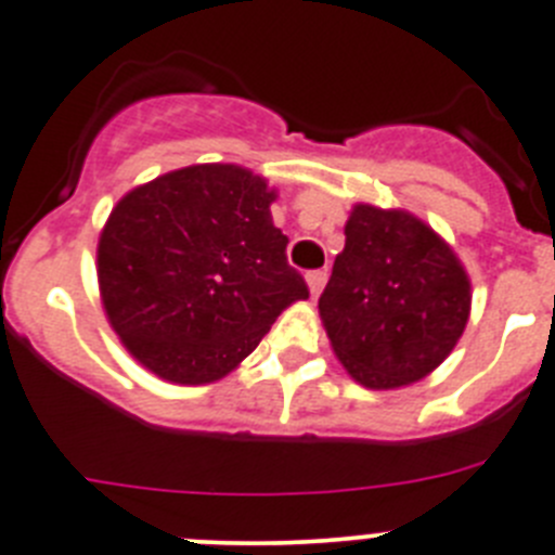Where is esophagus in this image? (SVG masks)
I'll return each mask as SVG.
<instances>
[{
  "label": "esophagus",
  "instance_id": "34e87169",
  "mask_svg": "<svg viewBox=\"0 0 555 555\" xmlns=\"http://www.w3.org/2000/svg\"><path fill=\"white\" fill-rule=\"evenodd\" d=\"M308 281V288H311V300H317L322 294V288H325V281H327V272L325 269H317V272H308L306 274Z\"/></svg>",
  "mask_w": 555,
  "mask_h": 555
}]
</instances>
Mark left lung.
I'll use <instances>...</instances> for the list:
<instances>
[{"mask_svg":"<svg viewBox=\"0 0 555 555\" xmlns=\"http://www.w3.org/2000/svg\"><path fill=\"white\" fill-rule=\"evenodd\" d=\"M320 317L345 370L366 389L423 380L469 320V278L444 242L405 210L356 205Z\"/></svg>","mask_w":555,"mask_h":555,"instance_id":"8db88e82","label":"left lung"}]
</instances>
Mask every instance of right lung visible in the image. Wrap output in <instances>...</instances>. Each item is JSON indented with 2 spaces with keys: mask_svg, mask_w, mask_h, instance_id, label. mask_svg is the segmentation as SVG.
<instances>
[{
  "mask_svg": "<svg viewBox=\"0 0 555 555\" xmlns=\"http://www.w3.org/2000/svg\"><path fill=\"white\" fill-rule=\"evenodd\" d=\"M274 189L235 164H199L127 191L96 247L107 322L169 384H214L308 286L272 224Z\"/></svg>",
  "mask_w": 555,
  "mask_h": 555,
  "instance_id": "1",
  "label": "right lung"
}]
</instances>
